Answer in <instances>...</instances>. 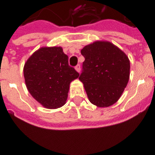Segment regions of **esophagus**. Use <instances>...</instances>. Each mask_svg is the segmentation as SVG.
Instances as JSON below:
<instances>
[{
	"label": "esophagus",
	"instance_id": "obj_1",
	"mask_svg": "<svg viewBox=\"0 0 155 155\" xmlns=\"http://www.w3.org/2000/svg\"><path fill=\"white\" fill-rule=\"evenodd\" d=\"M75 70H76L78 73H80V71H81V65L80 64H78V65L75 67Z\"/></svg>",
	"mask_w": 155,
	"mask_h": 155
}]
</instances>
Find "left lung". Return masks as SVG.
Returning <instances> with one entry per match:
<instances>
[{
	"instance_id": "8db88e82",
	"label": "left lung",
	"mask_w": 155,
	"mask_h": 155,
	"mask_svg": "<svg viewBox=\"0 0 155 155\" xmlns=\"http://www.w3.org/2000/svg\"><path fill=\"white\" fill-rule=\"evenodd\" d=\"M84 61L79 80L90 102L108 107L118 101L130 78V61L124 52L109 42L96 41L81 51Z\"/></svg>"
}]
</instances>
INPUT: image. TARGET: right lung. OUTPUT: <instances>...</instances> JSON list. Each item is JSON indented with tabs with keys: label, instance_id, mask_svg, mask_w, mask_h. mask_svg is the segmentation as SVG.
Here are the masks:
<instances>
[{
	"label": "right lung",
	"instance_id": "right-lung-1",
	"mask_svg": "<svg viewBox=\"0 0 155 155\" xmlns=\"http://www.w3.org/2000/svg\"><path fill=\"white\" fill-rule=\"evenodd\" d=\"M23 72L28 91L47 109L66 103L70 84L79 77L60 46L39 49L25 64Z\"/></svg>",
	"mask_w": 155,
	"mask_h": 155
}]
</instances>
